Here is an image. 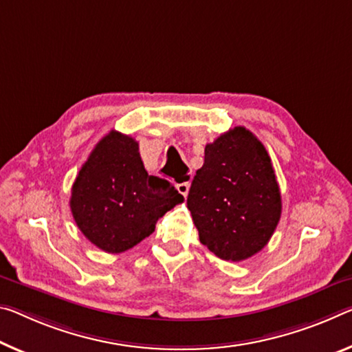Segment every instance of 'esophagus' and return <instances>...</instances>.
I'll use <instances>...</instances> for the list:
<instances>
[{"label": "esophagus", "instance_id": "esophagus-1", "mask_svg": "<svg viewBox=\"0 0 352 352\" xmlns=\"http://www.w3.org/2000/svg\"><path fill=\"white\" fill-rule=\"evenodd\" d=\"M189 186H191V183H189V180L183 182V183H177V189H178V192L182 194V196H188Z\"/></svg>", "mask_w": 352, "mask_h": 352}]
</instances>
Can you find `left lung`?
I'll return each mask as SVG.
<instances>
[{"mask_svg": "<svg viewBox=\"0 0 352 352\" xmlns=\"http://www.w3.org/2000/svg\"><path fill=\"white\" fill-rule=\"evenodd\" d=\"M186 204L200 243L216 256L241 261L260 252L282 213L280 189L263 144L244 126L206 144Z\"/></svg>", "mask_w": 352, "mask_h": 352, "instance_id": "8db88e82", "label": "left lung"}]
</instances>
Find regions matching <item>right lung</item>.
I'll use <instances>...</instances> for the list:
<instances>
[{
  "mask_svg": "<svg viewBox=\"0 0 352 352\" xmlns=\"http://www.w3.org/2000/svg\"><path fill=\"white\" fill-rule=\"evenodd\" d=\"M182 202L169 182L147 174L135 139L113 130L78 172L70 210L89 241L120 254L153 233L156 221Z\"/></svg>",
  "mask_w": 352,
  "mask_h": 352,
  "instance_id": "obj_1",
  "label": "right lung"
}]
</instances>
